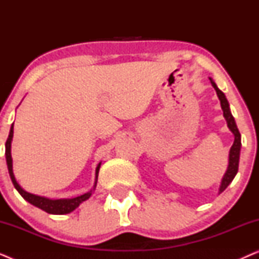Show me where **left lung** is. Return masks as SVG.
<instances>
[{
  "mask_svg": "<svg viewBox=\"0 0 259 259\" xmlns=\"http://www.w3.org/2000/svg\"><path fill=\"white\" fill-rule=\"evenodd\" d=\"M210 81L212 83V86L217 92V95L219 98V100H221V106H222V109H223V114H224V118L226 120V122H228V127L230 128V131L233 133V136H235V141H233V145L230 148V153H229V166H228V169H226L224 177H223L222 179V183H221V186H219V194H221L223 191H224L226 187H228L231 182L235 178L237 172H238V165H239V154H240V146H242V143H240V133L238 128H237V125H236V121H235V118H233L232 114H231V111H230V105L228 100H226L225 98V94L223 93V92L219 90L217 87V84L214 83V81L211 79L210 77Z\"/></svg>",
  "mask_w": 259,
  "mask_h": 259,
  "instance_id": "left-lung-1",
  "label": "left lung"
}]
</instances>
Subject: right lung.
I'll return each instance as SVG.
<instances>
[{"mask_svg":"<svg viewBox=\"0 0 259 259\" xmlns=\"http://www.w3.org/2000/svg\"><path fill=\"white\" fill-rule=\"evenodd\" d=\"M13 136H14V123L10 127V132L8 136V139L6 141V160H7V166H8V171H9V176L10 179L14 184V187L19 191V193L22 196L24 199H26L28 203H30L34 206H36L41 210H44L47 212V213L51 214H66L69 213L75 210V208L79 206V205L82 203V201L87 200L88 198L92 196L93 191L97 187V180H98V175H99V169H100V165L101 162H99V165L97 166V169H95V183L93 189H92L90 192L82 194V196L75 197V198H70V199H49V198L46 197H41V196H36V194H31L27 191H24L22 187L19 185V183L16 182L15 176H14L13 172V159H12V140H13Z\"/></svg>","mask_w":259,"mask_h":259,"instance_id":"obj_1","label":"right lung"}]
</instances>
